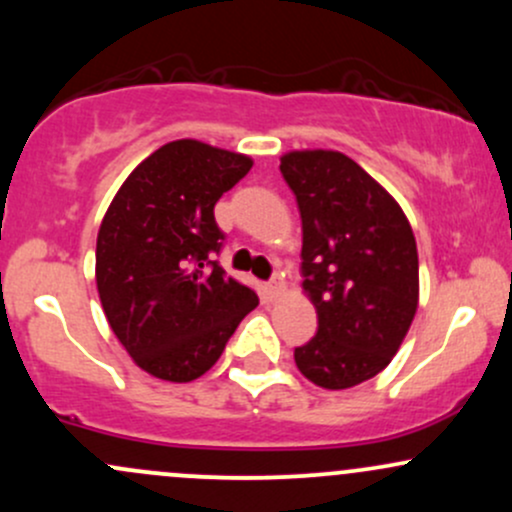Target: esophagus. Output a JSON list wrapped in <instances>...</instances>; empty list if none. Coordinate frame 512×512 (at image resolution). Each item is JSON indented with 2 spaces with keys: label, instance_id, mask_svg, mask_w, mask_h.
Listing matches in <instances>:
<instances>
[{
  "label": "esophagus",
  "instance_id": "34e87169",
  "mask_svg": "<svg viewBox=\"0 0 512 512\" xmlns=\"http://www.w3.org/2000/svg\"><path fill=\"white\" fill-rule=\"evenodd\" d=\"M282 291H284V282L279 277H274L272 282L267 284V296H269V299H277V296L282 294Z\"/></svg>",
  "mask_w": 512,
  "mask_h": 512
}]
</instances>
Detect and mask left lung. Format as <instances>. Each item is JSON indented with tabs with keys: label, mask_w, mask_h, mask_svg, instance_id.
Here are the masks:
<instances>
[{
	"label": "left lung",
	"mask_w": 512,
	"mask_h": 512,
	"mask_svg": "<svg viewBox=\"0 0 512 512\" xmlns=\"http://www.w3.org/2000/svg\"><path fill=\"white\" fill-rule=\"evenodd\" d=\"M301 213L303 291L316 338L296 347L320 389L362 384L389 367L418 311V247L396 199L338 150L282 155Z\"/></svg>",
	"instance_id": "left-lung-1"
}]
</instances>
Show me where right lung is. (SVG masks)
Returning <instances> with one entry per match:
<instances>
[{"label":"right lung","mask_w":512,"mask_h":512,"mask_svg":"<svg viewBox=\"0 0 512 512\" xmlns=\"http://www.w3.org/2000/svg\"><path fill=\"white\" fill-rule=\"evenodd\" d=\"M247 155L172 140L128 174L97 235V289L111 330L143 372L187 384L218 362L260 303L213 260V206L250 172Z\"/></svg>","instance_id":"1"}]
</instances>
